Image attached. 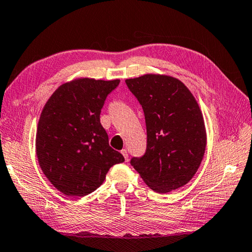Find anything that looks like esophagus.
<instances>
[{
  "mask_svg": "<svg viewBox=\"0 0 252 252\" xmlns=\"http://www.w3.org/2000/svg\"><path fill=\"white\" fill-rule=\"evenodd\" d=\"M121 153L123 154V156H124V158H125V160L126 161L128 160V152H127V149H123Z\"/></svg>",
  "mask_w": 252,
  "mask_h": 252,
  "instance_id": "1",
  "label": "esophagus"
}]
</instances>
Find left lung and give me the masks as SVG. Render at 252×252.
<instances>
[{"instance_id": "obj_1", "label": "left lung", "mask_w": 252, "mask_h": 252, "mask_svg": "<svg viewBox=\"0 0 252 252\" xmlns=\"http://www.w3.org/2000/svg\"><path fill=\"white\" fill-rule=\"evenodd\" d=\"M142 105L147 147L130 165L148 187L169 192L186 185L199 168L206 149V129L199 106L177 78L147 74L126 79Z\"/></svg>"}]
</instances>
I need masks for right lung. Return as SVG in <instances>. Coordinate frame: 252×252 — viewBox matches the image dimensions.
I'll list each match as a JSON object with an SVG mask.
<instances>
[{"label": "right lung", "instance_id": "add662e5", "mask_svg": "<svg viewBox=\"0 0 252 252\" xmlns=\"http://www.w3.org/2000/svg\"><path fill=\"white\" fill-rule=\"evenodd\" d=\"M119 79L79 78L61 85L42 110L36 155L44 175L66 196L84 197L98 188L109 168L125 161L109 146L100 124L106 97Z\"/></svg>", "mask_w": 252, "mask_h": 252}]
</instances>
